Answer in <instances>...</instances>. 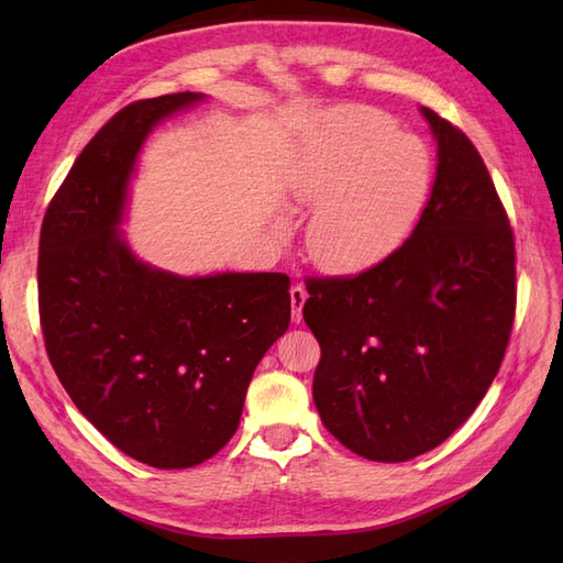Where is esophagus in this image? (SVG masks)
Wrapping results in <instances>:
<instances>
[{"label": "esophagus", "instance_id": "34e87169", "mask_svg": "<svg viewBox=\"0 0 563 563\" xmlns=\"http://www.w3.org/2000/svg\"><path fill=\"white\" fill-rule=\"evenodd\" d=\"M305 300H308V291H305L302 286H294L291 288V319L296 323H300V319H302V305H305Z\"/></svg>", "mask_w": 563, "mask_h": 563}]
</instances>
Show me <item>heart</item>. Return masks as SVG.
<instances>
[{"mask_svg": "<svg viewBox=\"0 0 563 563\" xmlns=\"http://www.w3.org/2000/svg\"><path fill=\"white\" fill-rule=\"evenodd\" d=\"M284 185L314 203L308 234L312 261L356 275L383 265L411 240L434 187V159L387 114L345 106L305 122L286 152ZM286 230L284 220L277 223Z\"/></svg>", "mask_w": 563, "mask_h": 563, "instance_id": "heart-1", "label": "heart"}]
</instances>
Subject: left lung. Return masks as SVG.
I'll return each mask as SVG.
<instances>
[{
	"label": "left lung",
	"instance_id": "obj_1",
	"mask_svg": "<svg viewBox=\"0 0 563 563\" xmlns=\"http://www.w3.org/2000/svg\"><path fill=\"white\" fill-rule=\"evenodd\" d=\"M437 176L411 240L356 277L310 279L312 397L340 444L404 463L446 441L500 368L515 321V236L467 135L420 108Z\"/></svg>",
	"mask_w": 563,
	"mask_h": 563
}]
</instances>
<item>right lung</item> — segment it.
<instances>
[{
  "instance_id": "1",
  "label": "right lung",
  "mask_w": 563,
  "mask_h": 563,
  "mask_svg": "<svg viewBox=\"0 0 563 563\" xmlns=\"http://www.w3.org/2000/svg\"><path fill=\"white\" fill-rule=\"evenodd\" d=\"M203 98L119 110L81 150L40 236L51 366L110 444L159 470L195 467L228 444L255 366L291 321L282 272L180 277L135 258L119 230L147 135Z\"/></svg>"
}]
</instances>
